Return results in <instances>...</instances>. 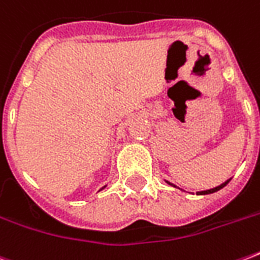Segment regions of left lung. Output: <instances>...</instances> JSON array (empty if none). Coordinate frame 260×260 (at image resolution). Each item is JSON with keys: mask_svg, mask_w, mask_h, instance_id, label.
Segmentation results:
<instances>
[{"mask_svg": "<svg viewBox=\"0 0 260 260\" xmlns=\"http://www.w3.org/2000/svg\"><path fill=\"white\" fill-rule=\"evenodd\" d=\"M230 181H231V179H228V181H225V182H224V183H221V185L216 186V187H213V189H209V190H202V191H197V196H205V194L216 193V191H218V190H220V189H222V187H224V186L228 185V182H230ZM166 183H167V185L173 186V187H178V186H175V185H174V183H171V182H169V181H166ZM178 189H179V187H178ZM181 190H182V189H181Z\"/></svg>", "mask_w": 260, "mask_h": 260, "instance_id": "8db88e82", "label": "left lung"}]
</instances>
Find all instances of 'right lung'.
I'll return each instance as SVG.
<instances>
[{
	"label": "right lung",
	"mask_w": 260,
	"mask_h": 260,
	"mask_svg": "<svg viewBox=\"0 0 260 260\" xmlns=\"http://www.w3.org/2000/svg\"><path fill=\"white\" fill-rule=\"evenodd\" d=\"M105 187H106V186H104V187H102V189H105ZM102 189H101V190H102Z\"/></svg>",
	"instance_id": "1"
}]
</instances>
